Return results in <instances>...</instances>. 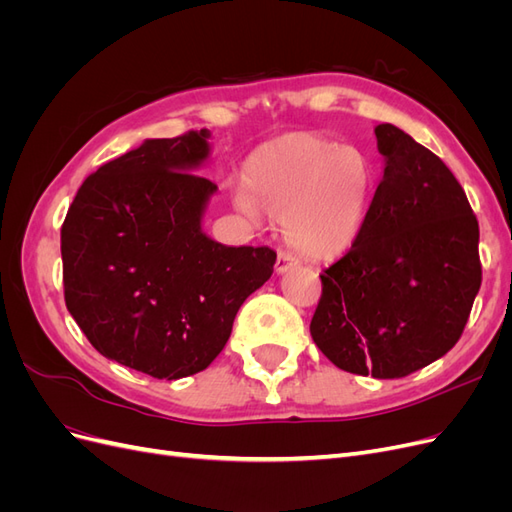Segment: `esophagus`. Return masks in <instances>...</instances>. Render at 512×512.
Returning a JSON list of instances; mask_svg holds the SVG:
<instances>
[{
    "mask_svg": "<svg viewBox=\"0 0 512 512\" xmlns=\"http://www.w3.org/2000/svg\"><path fill=\"white\" fill-rule=\"evenodd\" d=\"M297 265H299V258L294 256L292 252L280 250V254H277V260H275V271L277 273H286L288 269H294Z\"/></svg>",
    "mask_w": 512,
    "mask_h": 512,
    "instance_id": "34e87169",
    "label": "esophagus"
}]
</instances>
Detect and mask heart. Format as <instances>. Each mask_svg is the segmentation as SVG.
<instances>
[{
  "label": "heart",
  "mask_w": 512,
  "mask_h": 512,
  "mask_svg": "<svg viewBox=\"0 0 512 512\" xmlns=\"http://www.w3.org/2000/svg\"><path fill=\"white\" fill-rule=\"evenodd\" d=\"M374 179L363 149L316 132H290L247 160L239 207L282 222L286 241L303 256L331 260L359 237Z\"/></svg>",
  "instance_id": "b5f03b06"
}]
</instances>
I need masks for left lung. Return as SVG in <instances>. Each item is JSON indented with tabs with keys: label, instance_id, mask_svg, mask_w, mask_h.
Instances as JSON below:
<instances>
[{
	"label": "left lung",
	"instance_id": "8db88e82",
	"mask_svg": "<svg viewBox=\"0 0 512 512\" xmlns=\"http://www.w3.org/2000/svg\"><path fill=\"white\" fill-rule=\"evenodd\" d=\"M384 177L350 250L320 275L309 333L339 369L404 378L451 350L483 282L478 220L448 166L391 123Z\"/></svg>",
	"mask_w": 512,
	"mask_h": 512
}]
</instances>
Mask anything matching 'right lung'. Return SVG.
Segmentation results:
<instances>
[{
    "instance_id": "add662e5",
    "label": "right lung",
    "mask_w": 512,
    "mask_h": 512,
    "mask_svg": "<svg viewBox=\"0 0 512 512\" xmlns=\"http://www.w3.org/2000/svg\"><path fill=\"white\" fill-rule=\"evenodd\" d=\"M207 138H153L102 164L61 226L68 312L106 359L158 380L209 367L277 258L267 245L226 247L200 230L218 190L190 173Z\"/></svg>"
}]
</instances>
